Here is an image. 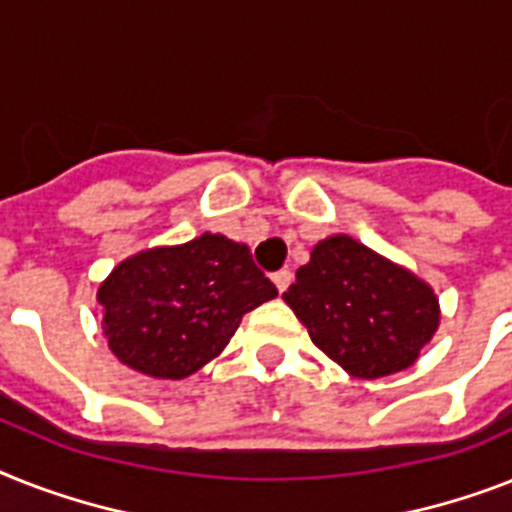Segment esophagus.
Segmentation results:
<instances>
[{
    "label": "esophagus",
    "mask_w": 512,
    "mask_h": 512,
    "mask_svg": "<svg viewBox=\"0 0 512 512\" xmlns=\"http://www.w3.org/2000/svg\"><path fill=\"white\" fill-rule=\"evenodd\" d=\"M273 284H276V289L281 294L286 292V289H289V284H292V273H289V270H278V273H273Z\"/></svg>",
    "instance_id": "esophagus-1"
}]
</instances>
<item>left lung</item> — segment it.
<instances>
[{
	"instance_id": "left-lung-1",
	"label": "left lung",
	"mask_w": 512,
	"mask_h": 512,
	"mask_svg": "<svg viewBox=\"0 0 512 512\" xmlns=\"http://www.w3.org/2000/svg\"><path fill=\"white\" fill-rule=\"evenodd\" d=\"M284 302L315 347L355 378L405 371L439 328L434 289L347 234L315 244Z\"/></svg>"
}]
</instances>
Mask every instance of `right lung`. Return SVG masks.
<instances>
[{"label":"right lung","mask_w":512,"mask_h":512,"mask_svg":"<svg viewBox=\"0 0 512 512\" xmlns=\"http://www.w3.org/2000/svg\"><path fill=\"white\" fill-rule=\"evenodd\" d=\"M276 294L247 244L202 234L115 265L99 284L97 302L120 363L178 381L218 357L244 313Z\"/></svg>","instance_id":"obj_1"}]
</instances>
